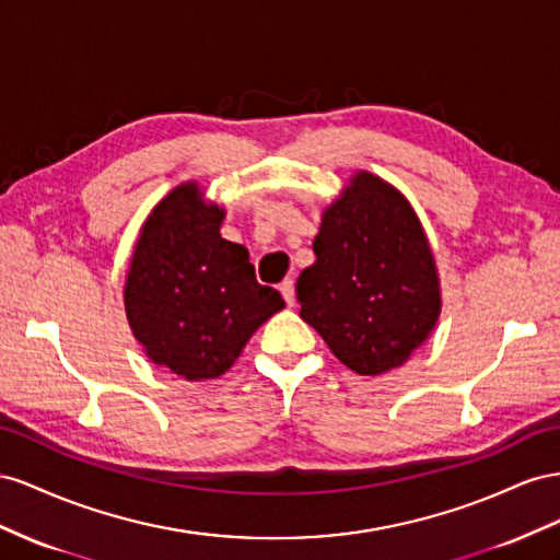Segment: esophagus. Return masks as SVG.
<instances>
[{
  "mask_svg": "<svg viewBox=\"0 0 560 560\" xmlns=\"http://www.w3.org/2000/svg\"><path fill=\"white\" fill-rule=\"evenodd\" d=\"M279 291H281V295L285 300V305L293 307L295 305V281L293 279H283L279 283Z\"/></svg>",
  "mask_w": 560,
  "mask_h": 560,
  "instance_id": "esophagus-1",
  "label": "esophagus"
}]
</instances>
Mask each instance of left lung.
I'll return each instance as SVG.
<instances>
[{"label":"left lung","instance_id":"8db88e82","mask_svg":"<svg viewBox=\"0 0 560 560\" xmlns=\"http://www.w3.org/2000/svg\"><path fill=\"white\" fill-rule=\"evenodd\" d=\"M314 253L295 285L300 316L347 369L387 373L434 330V255L410 203L377 175L361 171L326 209Z\"/></svg>","mask_w":560,"mask_h":560}]
</instances>
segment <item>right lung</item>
Instances as JSON below:
<instances>
[{
    "instance_id": "right-lung-1",
    "label": "right lung",
    "mask_w": 560,
    "mask_h": 560,
    "mask_svg": "<svg viewBox=\"0 0 560 560\" xmlns=\"http://www.w3.org/2000/svg\"><path fill=\"white\" fill-rule=\"evenodd\" d=\"M225 211L206 206L195 183L175 187L142 225L124 302L152 363L185 380H211L250 335L283 310L260 285L248 250L220 236Z\"/></svg>"
}]
</instances>
